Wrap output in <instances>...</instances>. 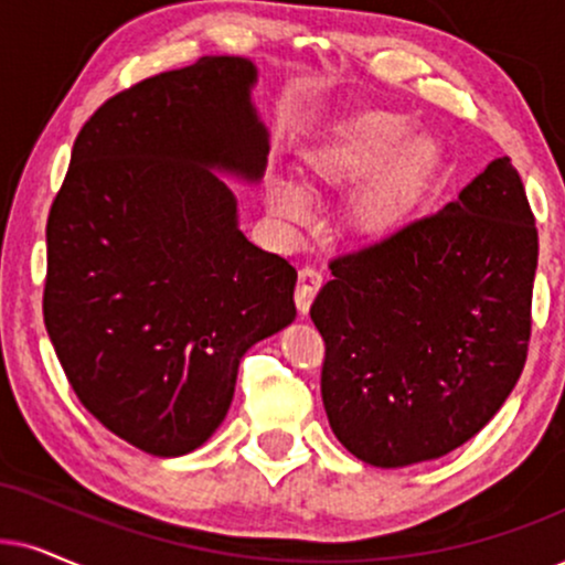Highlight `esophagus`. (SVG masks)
I'll return each instance as SVG.
<instances>
[{
	"label": "esophagus",
	"mask_w": 565,
	"mask_h": 565,
	"mask_svg": "<svg viewBox=\"0 0 565 565\" xmlns=\"http://www.w3.org/2000/svg\"><path fill=\"white\" fill-rule=\"evenodd\" d=\"M320 287H323V274H320L318 268H312V266L299 268L295 302H297V310L302 312V316H307V310H310L312 299H316Z\"/></svg>",
	"instance_id": "esophagus-1"
}]
</instances>
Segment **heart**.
Wrapping results in <instances>:
<instances>
[{"instance_id":"obj_1","label":"heart","mask_w":565,"mask_h":565,"mask_svg":"<svg viewBox=\"0 0 565 565\" xmlns=\"http://www.w3.org/2000/svg\"><path fill=\"white\" fill-rule=\"evenodd\" d=\"M396 111H365L339 125L331 138L302 156L305 180L312 190H347L375 169L349 200V221L360 234L381 237L402 221L419 182L430 171L438 146ZM266 205L276 221L302 226L312 218V195L291 177H268Z\"/></svg>"}]
</instances>
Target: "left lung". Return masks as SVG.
Listing matches in <instances>:
<instances>
[{
    "mask_svg": "<svg viewBox=\"0 0 565 565\" xmlns=\"http://www.w3.org/2000/svg\"><path fill=\"white\" fill-rule=\"evenodd\" d=\"M537 230L509 156L454 203L331 260L310 318L320 394L356 459H440L495 417L526 362Z\"/></svg>",
    "mask_w": 565,
    "mask_h": 565,
    "instance_id": "left-lung-1",
    "label": "left lung"
}]
</instances>
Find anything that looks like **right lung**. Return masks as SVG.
Instances as JSON below:
<instances>
[{
    "label": "right lung",
    "instance_id": "right-lung-1",
    "mask_svg": "<svg viewBox=\"0 0 565 565\" xmlns=\"http://www.w3.org/2000/svg\"><path fill=\"white\" fill-rule=\"evenodd\" d=\"M258 67L203 56L83 125L46 224L44 323L85 409L153 456L203 446L239 360L297 316V270L239 232L221 177L258 184Z\"/></svg>",
    "mask_w": 565,
    "mask_h": 565
}]
</instances>
